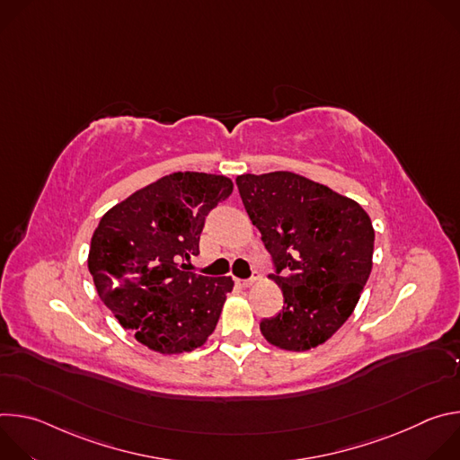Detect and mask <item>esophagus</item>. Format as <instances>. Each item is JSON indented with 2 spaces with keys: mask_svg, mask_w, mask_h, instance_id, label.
Returning <instances> with one entry per match:
<instances>
[{
  "mask_svg": "<svg viewBox=\"0 0 460 460\" xmlns=\"http://www.w3.org/2000/svg\"><path fill=\"white\" fill-rule=\"evenodd\" d=\"M258 280H260L258 271H252V275H251L249 279H245V280H236V282H238V286H242V288H251V286L256 284Z\"/></svg>",
  "mask_w": 460,
  "mask_h": 460,
  "instance_id": "34e87169",
  "label": "esophagus"
}]
</instances>
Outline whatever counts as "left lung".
I'll list each match as a JSON object with an SVG mask.
<instances>
[{"instance_id": "8db88e82", "label": "left lung", "mask_w": 460, "mask_h": 460, "mask_svg": "<svg viewBox=\"0 0 460 460\" xmlns=\"http://www.w3.org/2000/svg\"><path fill=\"white\" fill-rule=\"evenodd\" d=\"M236 185L286 304L261 318L260 332L288 351L316 348L349 318L369 279L371 220L357 202L289 171L242 174Z\"/></svg>"}]
</instances>
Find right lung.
<instances>
[{
    "instance_id": "right-lung-1",
    "label": "right lung",
    "mask_w": 460,
    "mask_h": 460,
    "mask_svg": "<svg viewBox=\"0 0 460 460\" xmlns=\"http://www.w3.org/2000/svg\"><path fill=\"white\" fill-rule=\"evenodd\" d=\"M233 192L226 176L172 172L130 194L100 220L89 271L123 330L160 353L206 344L233 289L231 277L189 271L208 215Z\"/></svg>"
}]
</instances>
